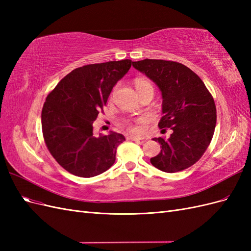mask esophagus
<instances>
[{
	"label": "esophagus",
	"mask_w": 251,
	"mask_h": 251,
	"mask_svg": "<svg viewBox=\"0 0 251 251\" xmlns=\"http://www.w3.org/2000/svg\"><path fill=\"white\" fill-rule=\"evenodd\" d=\"M127 139L134 140V141H139V142H141V143H143L144 141H146V139L142 138V137H138V136H128Z\"/></svg>",
	"instance_id": "obj_1"
}]
</instances>
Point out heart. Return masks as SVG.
Instances as JSON below:
<instances>
[{"label": "heart", "instance_id": "1", "mask_svg": "<svg viewBox=\"0 0 251 251\" xmlns=\"http://www.w3.org/2000/svg\"><path fill=\"white\" fill-rule=\"evenodd\" d=\"M135 86H136V89H137V91H138V93L144 90H154L153 85H151V83L146 78H136ZM115 90H116V88H114V90L112 91L111 96H113L114 93H115ZM146 123H147L146 119L139 118V119H136L134 123H127V127H128V130L134 132V133H140L143 130V126H144V125H146Z\"/></svg>", "mask_w": 251, "mask_h": 251}]
</instances>
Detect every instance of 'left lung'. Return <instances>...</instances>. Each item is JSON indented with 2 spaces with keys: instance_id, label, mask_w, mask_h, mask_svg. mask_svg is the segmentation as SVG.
<instances>
[{
  "instance_id": "obj_1",
  "label": "left lung",
  "mask_w": 251,
  "mask_h": 251,
  "mask_svg": "<svg viewBox=\"0 0 251 251\" xmlns=\"http://www.w3.org/2000/svg\"><path fill=\"white\" fill-rule=\"evenodd\" d=\"M133 67L161 90L163 116L158 126L162 132L173 131L169 138L153 139L161 144V151L151 163L165 173L188 169L203 156L214 136V98L198 75L180 63L146 58Z\"/></svg>"
}]
</instances>
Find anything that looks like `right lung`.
I'll use <instances>...</instances> for the list:
<instances>
[{"label": "right lung", "instance_id": "right-lung-1", "mask_svg": "<svg viewBox=\"0 0 251 251\" xmlns=\"http://www.w3.org/2000/svg\"><path fill=\"white\" fill-rule=\"evenodd\" d=\"M132 64L123 59L76 68L48 94L42 110L44 140L56 162L74 176L94 177L115 162L125 136L111 132L95 137L93 121Z\"/></svg>", "mask_w": 251, "mask_h": 251}]
</instances>
